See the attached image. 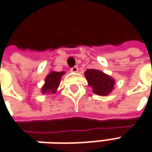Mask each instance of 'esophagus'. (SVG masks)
<instances>
[{
	"label": "esophagus",
	"mask_w": 152,
	"mask_h": 152,
	"mask_svg": "<svg viewBox=\"0 0 152 152\" xmlns=\"http://www.w3.org/2000/svg\"><path fill=\"white\" fill-rule=\"evenodd\" d=\"M71 72H77L78 71V67L77 66L72 67V68H71Z\"/></svg>",
	"instance_id": "esophagus-1"
}]
</instances>
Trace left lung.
Wrapping results in <instances>:
<instances>
[{
  "instance_id": "8db88e82",
  "label": "left lung",
  "mask_w": 152,
  "mask_h": 152,
  "mask_svg": "<svg viewBox=\"0 0 152 152\" xmlns=\"http://www.w3.org/2000/svg\"><path fill=\"white\" fill-rule=\"evenodd\" d=\"M85 77L92 92L99 96H107L113 90L115 81L102 71L88 69L85 71Z\"/></svg>"
}]
</instances>
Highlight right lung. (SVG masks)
<instances>
[{
	"label": "right lung",
	"instance_id": "1",
	"mask_svg": "<svg viewBox=\"0 0 152 152\" xmlns=\"http://www.w3.org/2000/svg\"><path fill=\"white\" fill-rule=\"evenodd\" d=\"M65 74V71L57 72V71H51L45 78V85L41 88V92L43 94H55L57 88L59 87L60 80L62 76Z\"/></svg>",
	"mask_w": 152,
	"mask_h": 152
}]
</instances>
